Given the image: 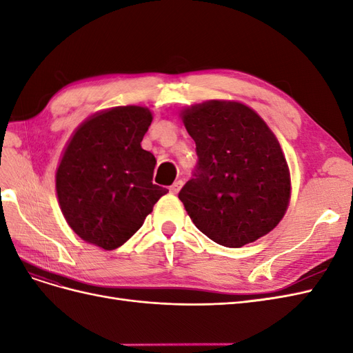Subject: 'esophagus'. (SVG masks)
<instances>
[{"mask_svg": "<svg viewBox=\"0 0 353 353\" xmlns=\"http://www.w3.org/2000/svg\"><path fill=\"white\" fill-rule=\"evenodd\" d=\"M183 181H181V179H178V181H175V183L172 184V185H170V193H174V194H176L178 193V191L181 190V187H183Z\"/></svg>", "mask_w": 353, "mask_h": 353, "instance_id": "1", "label": "esophagus"}]
</instances>
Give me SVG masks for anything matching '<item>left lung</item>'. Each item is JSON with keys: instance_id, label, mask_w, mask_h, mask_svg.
Returning <instances> with one entry per match:
<instances>
[{"instance_id": "8db88e82", "label": "left lung", "mask_w": 353, "mask_h": 353, "mask_svg": "<svg viewBox=\"0 0 353 353\" xmlns=\"http://www.w3.org/2000/svg\"><path fill=\"white\" fill-rule=\"evenodd\" d=\"M197 165L179 191L194 225L225 248L276 227L290 199L280 143L261 116L236 101H208L183 112Z\"/></svg>"}]
</instances>
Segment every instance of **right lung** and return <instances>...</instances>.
Returning <instances> with one entry per match:
<instances>
[{
  "mask_svg": "<svg viewBox=\"0 0 353 353\" xmlns=\"http://www.w3.org/2000/svg\"><path fill=\"white\" fill-rule=\"evenodd\" d=\"M152 119L138 105L92 116L72 137L57 169L63 215L82 240L104 250L130 240L168 193L153 184L156 157L141 148Z\"/></svg>",
  "mask_w": 353,
  "mask_h": 353,
  "instance_id": "right-lung-1",
  "label": "right lung"
}]
</instances>
